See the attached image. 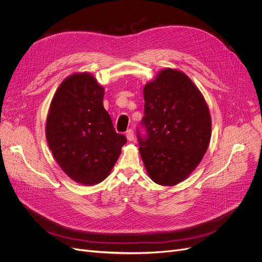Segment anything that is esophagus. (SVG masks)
I'll return each mask as SVG.
<instances>
[{"label":"esophagus","instance_id":"1","mask_svg":"<svg viewBox=\"0 0 262 262\" xmlns=\"http://www.w3.org/2000/svg\"><path fill=\"white\" fill-rule=\"evenodd\" d=\"M126 138L128 141H133L134 140V132L133 129H127L126 132Z\"/></svg>","mask_w":262,"mask_h":262}]
</instances>
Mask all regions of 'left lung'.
Listing matches in <instances>:
<instances>
[{
  "instance_id": "obj_1",
  "label": "left lung",
  "mask_w": 262,
  "mask_h": 262,
  "mask_svg": "<svg viewBox=\"0 0 262 262\" xmlns=\"http://www.w3.org/2000/svg\"><path fill=\"white\" fill-rule=\"evenodd\" d=\"M144 117L137 132L148 176L174 186L191 174L208 148L211 118L204 96L183 72L164 69L145 85Z\"/></svg>"
}]
</instances>
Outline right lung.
Returning a JSON list of instances; mask_svg holds the SVG:
<instances>
[{"mask_svg":"<svg viewBox=\"0 0 262 262\" xmlns=\"http://www.w3.org/2000/svg\"><path fill=\"white\" fill-rule=\"evenodd\" d=\"M103 99L104 88L93 75L72 74L55 92L47 118L54 158L71 180L87 186L105 180L127 141L115 130Z\"/></svg>","mask_w":262,"mask_h":262,"instance_id":"add662e5","label":"right lung"}]
</instances>
